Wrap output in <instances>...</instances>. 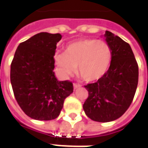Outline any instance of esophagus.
<instances>
[{
	"mask_svg": "<svg viewBox=\"0 0 148 148\" xmlns=\"http://www.w3.org/2000/svg\"><path fill=\"white\" fill-rule=\"evenodd\" d=\"M80 86H81V85H79V84H77V83H74V84H73V87H74V89L79 88Z\"/></svg>",
	"mask_w": 148,
	"mask_h": 148,
	"instance_id": "esophagus-1",
	"label": "esophagus"
}]
</instances>
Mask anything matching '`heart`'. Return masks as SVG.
<instances>
[{"label":"heart","instance_id":"b5f03b06","mask_svg":"<svg viewBox=\"0 0 148 148\" xmlns=\"http://www.w3.org/2000/svg\"><path fill=\"white\" fill-rule=\"evenodd\" d=\"M113 50L110 45L96 38H84L69 43L65 52L54 55V62L62 77L77 71L84 81L91 82L100 79L110 67Z\"/></svg>","mask_w":148,"mask_h":148}]
</instances>
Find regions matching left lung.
<instances>
[{
  "label": "left lung",
  "instance_id": "left-lung-1",
  "mask_svg": "<svg viewBox=\"0 0 148 148\" xmlns=\"http://www.w3.org/2000/svg\"><path fill=\"white\" fill-rule=\"evenodd\" d=\"M105 36L113 50L112 63L104 77L85 86L89 95L83 105L87 117L102 123L114 121L126 112L138 82V65L130 45L110 31Z\"/></svg>",
  "mask_w": 148,
  "mask_h": 148
}]
</instances>
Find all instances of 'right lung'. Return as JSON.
I'll return each instance as SVG.
<instances>
[{"mask_svg": "<svg viewBox=\"0 0 148 148\" xmlns=\"http://www.w3.org/2000/svg\"><path fill=\"white\" fill-rule=\"evenodd\" d=\"M60 34L42 32L20 45L10 65L15 99L25 114L36 120L58 118L65 99L73 92L71 82L57 80L54 58Z\"/></svg>", "mask_w": 148, "mask_h": 148, "instance_id": "right-lung-1", "label": "right lung"}]
</instances>
